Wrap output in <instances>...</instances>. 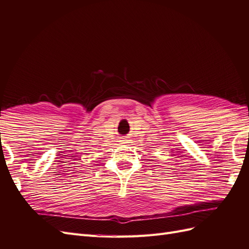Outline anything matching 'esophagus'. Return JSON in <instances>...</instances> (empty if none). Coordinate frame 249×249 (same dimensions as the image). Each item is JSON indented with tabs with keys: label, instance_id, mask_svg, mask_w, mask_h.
Masks as SVG:
<instances>
[{
	"label": "esophagus",
	"instance_id": "obj_1",
	"mask_svg": "<svg viewBox=\"0 0 249 249\" xmlns=\"http://www.w3.org/2000/svg\"><path fill=\"white\" fill-rule=\"evenodd\" d=\"M127 141H128V140H127L125 137H123L122 139L120 140V142H121V143H123V144H124V143H127Z\"/></svg>",
	"mask_w": 249,
	"mask_h": 249
}]
</instances>
